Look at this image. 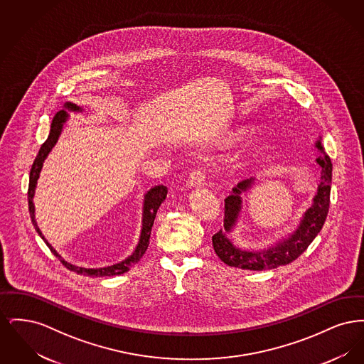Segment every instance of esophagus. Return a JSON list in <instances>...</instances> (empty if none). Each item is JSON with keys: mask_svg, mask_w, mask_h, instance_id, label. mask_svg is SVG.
<instances>
[{"mask_svg": "<svg viewBox=\"0 0 364 364\" xmlns=\"http://www.w3.org/2000/svg\"><path fill=\"white\" fill-rule=\"evenodd\" d=\"M205 181H206V173L202 169H198L191 173L188 184H190V187H202L205 184Z\"/></svg>", "mask_w": 364, "mask_h": 364, "instance_id": "1", "label": "esophagus"}]
</instances>
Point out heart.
I'll list each match as a JSON object with an SVG mask.
<instances>
[{
  "instance_id": "1",
  "label": "heart",
  "mask_w": 364,
  "mask_h": 364,
  "mask_svg": "<svg viewBox=\"0 0 364 364\" xmlns=\"http://www.w3.org/2000/svg\"><path fill=\"white\" fill-rule=\"evenodd\" d=\"M248 134V129L245 127H232L229 129L220 134L214 139L215 144H232L239 140H242ZM266 147L264 140L260 138L251 139L247 143H244L242 147L232 156V162L236 165H242L244 162H248L257 156H259Z\"/></svg>"
}]
</instances>
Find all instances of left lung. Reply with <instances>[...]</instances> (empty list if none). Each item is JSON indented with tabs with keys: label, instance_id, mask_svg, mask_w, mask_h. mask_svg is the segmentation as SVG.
I'll use <instances>...</instances> for the list:
<instances>
[{
	"label": "left lung",
	"instance_id": "left-lung-1",
	"mask_svg": "<svg viewBox=\"0 0 364 364\" xmlns=\"http://www.w3.org/2000/svg\"><path fill=\"white\" fill-rule=\"evenodd\" d=\"M321 136L315 141V147L321 154L315 159L321 166V181L312 198V203L300 218V223L294 232L282 236L277 242L260 248H242L230 239L232 232L236 229L242 208V195L255 186L257 178L251 177L242 180L225 199V218L224 228L213 236V247L218 258L232 267L248 270H270L278 266H285L299 258L321 232L326 221L329 211L330 188L333 165L330 156L325 153L321 143Z\"/></svg>",
	"mask_w": 364,
	"mask_h": 364
}]
</instances>
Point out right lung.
<instances>
[{
    "label": "right lung",
    "mask_w": 364,
    "mask_h": 364,
    "mask_svg": "<svg viewBox=\"0 0 364 364\" xmlns=\"http://www.w3.org/2000/svg\"><path fill=\"white\" fill-rule=\"evenodd\" d=\"M85 109L77 106V105L72 104V102H67L63 106V109L53 117L52 125H50V134L46 139V141L41 146L39 153L35 158L34 164L31 166V172H30V184H28V210H30V217L33 221V225L35 226V230L38 232V235L42 237V240L46 242V245L50 248L53 254L60 259V262L70 270L75 272L77 274H83V276H90V277H112V276H119L125 272L129 270V267L136 263L140 258L143 257V254L146 252L149 244H150V233H151V228L154 224L156 220V211L161 206V203L165 200L166 193H168V188L165 186H156L153 188L147 191L144 193L143 198V208H141V226H140V235H139V242L134 250V252L127 257L122 262H117L114 264L110 266H105V267H80L76 264H72L70 262L64 259L54 248L52 244L45 239V236L42 235L41 229L38 228L36 220H35V206H34V195L35 188H36V183L39 178L41 171L43 168V162L50 154L53 147L55 146L57 140L61 136L65 124L70 120V114L68 113H82Z\"/></svg>",
    "instance_id": "add662e5"
}]
</instances>
